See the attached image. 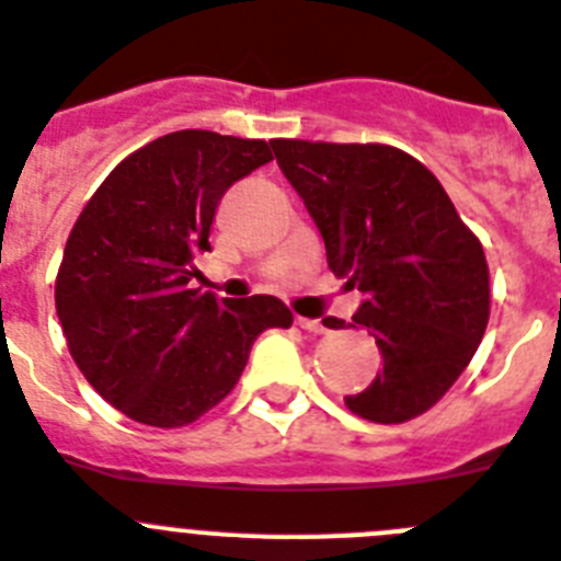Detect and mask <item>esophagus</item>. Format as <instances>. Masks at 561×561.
Instances as JSON below:
<instances>
[{
    "mask_svg": "<svg viewBox=\"0 0 561 561\" xmlns=\"http://www.w3.org/2000/svg\"><path fill=\"white\" fill-rule=\"evenodd\" d=\"M296 324L301 330H310V333H328V328L321 324V319H308V316H296Z\"/></svg>",
    "mask_w": 561,
    "mask_h": 561,
    "instance_id": "esophagus-1",
    "label": "esophagus"
}]
</instances>
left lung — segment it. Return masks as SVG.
<instances>
[{
    "mask_svg": "<svg viewBox=\"0 0 561 561\" xmlns=\"http://www.w3.org/2000/svg\"><path fill=\"white\" fill-rule=\"evenodd\" d=\"M271 146L319 228L330 271L364 294L353 321L381 350V373L344 403L373 423L421 415L449 392L483 341V245L435 174L396 146L285 138Z\"/></svg>",
    "mask_w": 561,
    "mask_h": 561,
    "instance_id": "left-lung-1",
    "label": "left lung"
}]
</instances>
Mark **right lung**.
I'll return each mask as SVG.
<instances>
[{
    "instance_id": "obj_1",
    "label": "right lung",
    "mask_w": 561,
    "mask_h": 561,
    "mask_svg": "<svg viewBox=\"0 0 561 561\" xmlns=\"http://www.w3.org/2000/svg\"><path fill=\"white\" fill-rule=\"evenodd\" d=\"M267 160L265 140L163 135L121 160L72 226L56 313L78 369L126 417L197 421L240 381L256 335L294 324L276 296L192 287L222 194Z\"/></svg>"
}]
</instances>
